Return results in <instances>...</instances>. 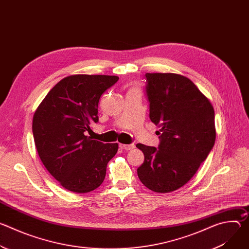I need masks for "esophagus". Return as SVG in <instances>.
Masks as SVG:
<instances>
[{
	"label": "esophagus",
	"mask_w": 249,
	"mask_h": 249,
	"mask_svg": "<svg viewBox=\"0 0 249 249\" xmlns=\"http://www.w3.org/2000/svg\"><path fill=\"white\" fill-rule=\"evenodd\" d=\"M119 147L125 151H129V150H132L135 148L134 144H130V145H125V144H119Z\"/></svg>",
	"instance_id": "34e87169"
}]
</instances>
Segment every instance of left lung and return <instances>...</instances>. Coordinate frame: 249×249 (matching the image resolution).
Instances as JSON below:
<instances>
[{"instance_id":"left-lung-1","label":"left lung","mask_w":249,"mask_h":249,"mask_svg":"<svg viewBox=\"0 0 249 249\" xmlns=\"http://www.w3.org/2000/svg\"><path fill=\"white\" fill-rule=\"evenodd\" d=\"M145 79L150 119L161 129L158 148L137 144L145 156L137 172L146 187L167 193L186 184L214 147L215 112L186 77L146 73Z\"/></svg>"}]
</instances>
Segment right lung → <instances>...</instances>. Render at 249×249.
<instances>
[{"label":"right lung","mask_w":249,"mask_h":249,"mask_svg":"<svg viewBox=\"0 0 249 249\" xmlns=\"http://www.w3.org/2000/svg\"><path fill=\"white\" fill-rule=\"evenodd\" d=\"M116 76L75 75L60 81L35 111L32 133L39 158L60 184L76 193L101 185L118 144H103L85 133L98 122L102 93Z\"/></svg>","instance_id":"obj_1"}]
</instances>
